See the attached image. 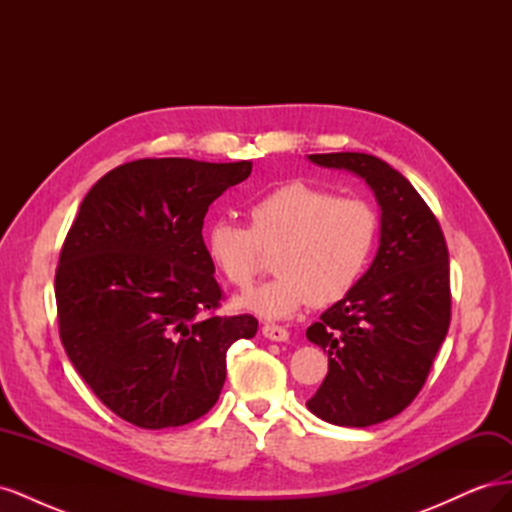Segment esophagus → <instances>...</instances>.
<instances>
[{"label":"esophagus","mask_w":512,"mask_h":512,"mask_svg":"<svg viewBox=\"0 0 512 512\" xmlns=\"http://www.w3.org/2000/svg\"><path fill=\"white\" fill-rule=\"evenodd\" d=\"M262 335L271 339V342H288V331L284 327H277V324H265Z\"/></svg>","instance_id":"esophagus-1"}]
</instances>
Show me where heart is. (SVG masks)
Masks as SVG:
<instances>
[{"label":"heart","mask_w":512,"mask_h":512,"mask_svg":"<svg viewBox=\"0 0 512 512\" xmlns=\"http://www.w3.org/2000/svg\"><path fill=\"white\" fill-rule=\"evenodd\" d=\"M250 228L215 220L205 252L224 280L252 286L262 252H273V280L239 305L265 320L290 318L309 303L331 305L359 284L378 237L376 213L359 198H335L305 181H288L252 200Z\"/></svg>","instance_id":"1"}]
</instances>
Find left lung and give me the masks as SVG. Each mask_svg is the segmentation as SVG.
<instances>
[{"mask_svg":"<svg viewBox=\"0 0 512 512\" xmlns=\"http://www.w3.org/2000/svg\"><path fill=\"white\" fill-rule=\"evenodd\" d=\"M324 168L350 170L380 207L374 262L342 301L307 329L329 354V374L309 412L339 427L393 418L423 389L451 322V273L442 228L412 183L367 153H314Z\"/></svg>","mask_w":512,"mask_h":512,"instance_id":"1","label":"left lung"}]
</instances>
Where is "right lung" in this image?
<instances>
[{
	"label": "right lung",
	"mask_w": 512,
	"mask_h": 512,
	"mask_svg": "<svg viewBox=\"0 0 512 512\" xmlns=\"http://www.w3.org/2000/svg\"><path fill=\"white\" fill-rule=\"evenodd\" d=\"M252 162L145 158L106 173L83 198L55 273L59 337L102 404L143 429L207 414L226 352L250 314L218 316L222 290L203 241L209 205Z\"/></svg>",
	"instance_id": "add662e5"
}]
</instances>
